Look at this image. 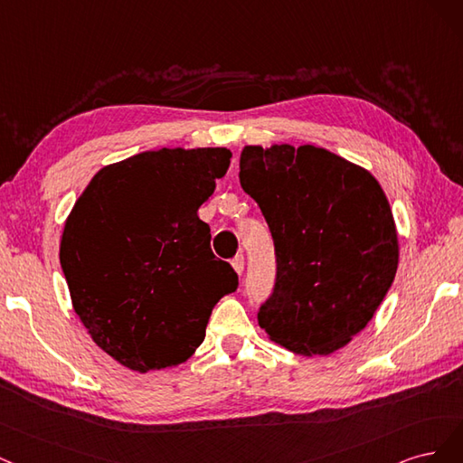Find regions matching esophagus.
<instances>
[{"label":"esophagus","mask_w":463,"mask_h":463,"mask_svg":"<svg viewBox=\"0 0 463 463\" xmlns=\"http://www.w3.org/2000/svg\"><path fill=\"white\" fill-rule=\"evenodd\" d=\"M244 256L241 253V256H236L234 260H232V267H234V271L238 273V275H242V271H244Z\"/></svg>","instance_id":"1"}]
</instances>
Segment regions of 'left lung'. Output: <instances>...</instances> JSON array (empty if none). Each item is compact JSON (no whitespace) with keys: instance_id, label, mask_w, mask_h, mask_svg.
I'll return each mask as SVG.
<instances>
[{"instance_id":"obj_1","label":"left lung","mask_w":463,"mask_h":463,"mask_svg":"<svg viewBox=\"0 0 463 463\" xmlns=\"http://www.w3.org/2000/svg\"><path fill=\"white\" fill-rule=\"evenodd\" d=\"M238 176L269 225L277 256L260 326L294 354L346 346L398 269L394 217L377 178L311 144L246 146Z\"/></svg>"}]
</instances>
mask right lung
Wrapping results in <instances>:
<instances>
[{"label": "right lung", "mask_w": 463, "mask_h": 463, "mask_svg": "<svg viewBox=\"0 0 463 463\" xmlns=\"http://www.w3.org/2000/svg\"><path fill=\"white\" fill-rule=\"evenodd\" d=\"M227 147H161L99 169L67 217L59 260L72 307L96 345L147 373L186 362L213 306L238 287L198 217Z\"/></svg>", "instance_id": "add662e5"}]
</instances>
